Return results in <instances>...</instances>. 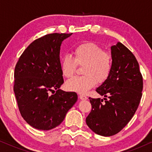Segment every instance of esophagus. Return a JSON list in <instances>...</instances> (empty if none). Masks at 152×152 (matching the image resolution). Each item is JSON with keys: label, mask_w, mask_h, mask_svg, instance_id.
Listing matches in <instances>:
<instances>
[{"label": "esophagus", "mask_w": 152, "mask_h": 152, "mask_svg": "<svg viewBox=\"0 0 152 152\" xmlns=\"http://www.w3.org/2000/svg\"><path fill=\"white\" fill-rule=\"evenodd\" d=\"M80 98L82 99V100H86V99H88V97H87L86 95H80Z\"/></svg>", "instance_id": "esophagus-1"}]
</instances>
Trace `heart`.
Listing matches in <instances>:
<instances>
[{
    "mask_svg": "<svg viewBox=\"0 0 152 152\" xmlns=\"http://www.w3.org/2000/svg\"><path fill=\"white\" fill-rule=\"evenodd\" d=\"M73 57L65 55L61 60L62 75L68 79L76 73L77 65L83 66L84 75L68 81L66 88L68 91L86 93L97 82L102 84L109 77L113 66L111 53L103 50L96 43L84 42L76 45L72 50Z\"/></svg>",
    "mask_w": 152,
    "mask_h": 152,
    "instance_id": "1",
    "label": "heart"
}]
</instances>
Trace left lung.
Listing matches in <instances>:
<instances>
[{"instance_id": "obj_1", "label": "left lung", "mask_w": 152, "mask_h": 152, "mask_svg": "<svg viewBox=\"0 0 152 152\" xmlns=\"http://www.w3.org/2000/svg\"><path fill=\"white\" fill-rule=\"evenodd\" d=\"M113 66L96 91L104 99L89 97L92 110L86 118L95 134L111 136L120 132L136 113L142 97V76L132 52L122 43L111 47Z\"/></svg>"}]
</instances>
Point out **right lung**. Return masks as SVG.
I'll use <instances>...</instances> for the list:
<instances>
[{
  "label": "right lung",
  "mask_w": 152,
  "mask_h": 152,
  "mask_svg": "<svg viewBox=\"0 0 152 152\" xmlns=\"http://www.w3.org/2000/svg\"><path fill=\"white\" fill-rule=\"evenodd\" d=\"M71 35L53 33L36 39L16 65L14 92L18 109L27 123L37 129L47 131L59 126L77 100L76 93L59 89L64 84L60 47ZM50 92L55 94L50 95Z\"/></svg>",
  "instance_id": "1"
}]
</instances>
